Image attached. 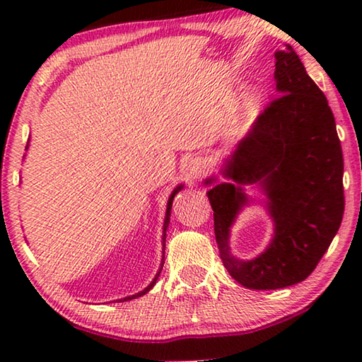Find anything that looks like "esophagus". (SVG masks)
Masks as SVG:
<instances>
[{
    "mask_svg": "<svg viewBox=\"0 0 362 362\" xmlns=\"http://www.w3.org/2000/svg\"><path fill=\"white\" fill-rule=\"evenodd\" d=\"M207 173H209V166H207V163L203 158L192 159V163H189V174H192L194 179H203V177L207 175Z\"/></svg>",
    "mask_w": 362,
    "mask_h": 362,
    "instance_id": "1",
    "label": "esophagus"
}]
</instances>
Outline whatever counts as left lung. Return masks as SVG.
<instances>
[{
  "instance_id": "obj_1",
  "label": "left lung",
  "mask_w": 362,
  "mask_h": 362,
  "mask_svg": "<svg viewBox=\"0 0 362 362\" xmlns=\"http://www.w3.org/2000/svg\"><path fill=\"white\" fill-rule=\"evenodd\" d=\"M274 66L281 95L265 107L223 169L238 185L259 181L266 189L277 235L265 253L250 262L229 255V225L245 195L235 183L207 192L223 267L255 291L283 289L308 278L345 211L341 145L326 95L291 46L274 54Z\"/></svg>"
}]
</instances>
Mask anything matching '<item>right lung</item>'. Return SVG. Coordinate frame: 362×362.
Returning <instances> with one entry per match:
<instances>
[{
    "label": "right lung",
    "instance_id": "1",
    "mask_svg": "<svg viewBox=\"0 0 362 362\" xmlns=\"http://www.w3.org/2000/svg\"><path fill=\"white\" fill-rule=\"evenodd\" d=\"M182 187H177L175 189H174V193L173 194H170V198H169V203H168V211H166V220H164V231H166V228H168V225H169V216H170V207H173V199H174V194L177 193V192H179V189H180ZM164 236H166V235H164ZM159 273H161V272H159ZM159 273L156 274V278L155 279H153V283L148 286V287H146V289L145 291H142V292H139V293H136V296H132V297H126L124 300H132V298H136V297H142V296H145V293L146 292H148L150 289H151V287L153 286H155V283H156V279H158V276H159ZM124 300H122V302H124ZM119 302H121V300H119Z\"/></svg>",
    "mask_w": 362,
    "mask_h": 362
}]
</instances>
